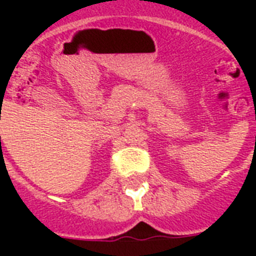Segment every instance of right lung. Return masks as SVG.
Here are the masks:
<instances>
[{
    "mask_svg": "<svg viewBox=\"0 0 256 256\" xmlns=\"http://www.w3.org/2000/svg\"><path fill=\"white\" fill-rule=\"evenodd\" d=\"M0 138H1V136H0Z\"/></svg>",
    "mask_w": 256,
    "mask_h": 256,
    "instance_id": "obj_1",
    "label": "right lung"
}]
</instances>
